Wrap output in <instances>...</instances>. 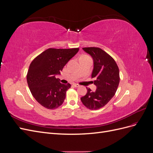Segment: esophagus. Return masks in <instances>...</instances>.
<instances>
[{
    "label": "esophagus",
    "instance_id": "1",
    "mask_svg": "<svg viewBox=\"0 0 153 153\" xmlns=\"http://www.w3.org/2000/svg\"><path fill=\"white\" fill-rule=\"evenodd\" d=\"M73 85L74 86V87H80V85H78V84H73Z\"/></svg>",
    "mask_w": 153,
    "mask_h": 153
}]
</instances>
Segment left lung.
<instances>
[{
  "instance_id": "obj_1",
  "label": "left lung",
  "mask_w": 153,
  "mask_h": 153,
  "mask_svg": "<svg viewBox=\"0 0 153 153\" xmlns=\"http://www.w3.org/2000/svg\"><path fill=\"white\" fill-rule=\"evenodd\" d=\"M93 59L94 68L91 77L94 78L96 90L87 88V94L80 98L90 110H98L107 104L117 91L119 84V70L114 59L98 47L82 48Z\"/></svg>"
}]
</instances>
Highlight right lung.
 <instances>
[{"label": "right lung", "mask_w": 153, "mask_h": 153, "mask_svg": "<svg viewBox=\"0 0 153 153\" xmlns=\"http://www.w3.org/2000/svg\"><path fill=\"white\" fill-rule=\"evenodd\" d=\"M79 48H48L38 55L30 64L27 81L31 94L44 107L55 109L66 98L71 84H62L56 75H60L64 66Z\"/></svg>", "instance_id": "add662e5"}]
</instances>
